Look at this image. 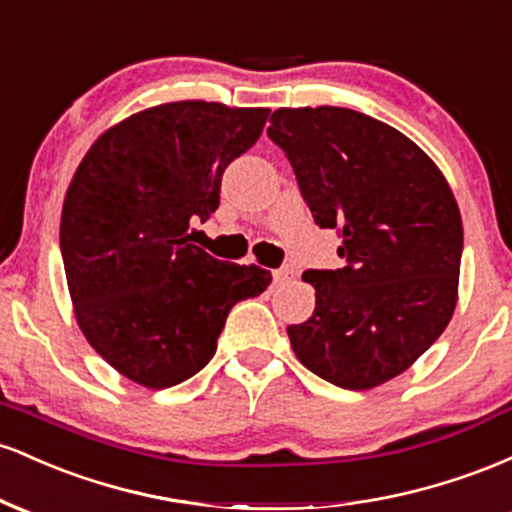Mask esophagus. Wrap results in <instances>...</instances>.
<instances>
[{"label":"esophagus","mask_w":512,"mask_h":512,"mask_svg":"<svg viewBox=\"0 0 512 512\" xmlns=\"http://www.w3.org/2000/svg\"><path fill=\"white\" fill-rule=\"evenodd\" d=\"M272 279H274V284H286V281L293 279V269H291V267H279V269H274Z\"/></svg>","instance_id":"1"}]
</instances>
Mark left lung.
Returning a JSON list of instances; mask_svg holds the SVG:
<instances>
[{
  "label": "left lung",
  "instance_id": "left-lung-1",
  "mask_svg": "<svg viewBox=\"0 0 512 512\" xmlns=\"http://www.w3.org/2000/svg\"><path fill=\"white\" fill-rule=\"evenodd\" d=\"M284 151L320 228H337L342 269H308L315 313L289 325L298 361L344 390L404 373L448 327L462 219L436 163L395 127L349 108H279Z\"/></svg>",
  "mask_w": 512,
  "mask_h": 512
}]
</instances>
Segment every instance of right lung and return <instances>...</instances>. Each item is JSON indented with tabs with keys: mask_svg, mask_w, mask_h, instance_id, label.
I'll return each mask as SVG.
<instances>
[{
	"mask_svg": "<svg viewBox=\"0 0 512 512\" xmlns=\"http://www.w3.org/2000/svg\"><path fill=\"white\" fill-rule=\"evenodd\" d=\"M267 108L180 101L110 127L64 197L60 248L76 322L132 383L163 390L211 361L238 301L267 269L221 262L190 226L219 207L228 163L260 139Z\"/></svg>",
	"mask_w": 512,
	"mask_h": 512,
	"instance_id": "add662e5",
	"label": "right lung"
}]
</instances>
